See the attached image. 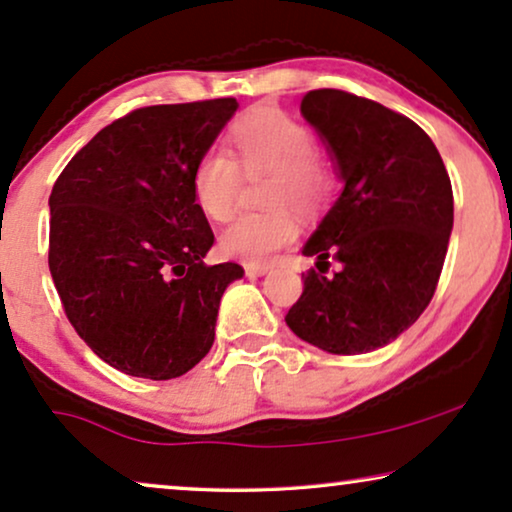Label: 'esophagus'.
<instances>
[{"instance_id": "1", "label": "esophagus", "mask_w": 512, "mask_h": 512, "mask_svg": "<svg viewBox=\"0 0 512 512\" xmlns=\"http://www.w3.org/2000/svg\"><path fill=\"white\" fill-rule=\"evenodd\" d=\"M244 272H247V277H263L270 272V265L265 263H247L244 265Z\"/></svg>"}]
</instances>
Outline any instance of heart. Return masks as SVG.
Returning a JSON list of instances; mask_svg holds the SVG:
<instances>
[{
	"mask_svg": "<svg viewBox=\"0 0 512 512\" xmlns=\"http://www.w3.org/2000/svg\"><path fill=\"white\" fill-rule=\"evenodd\" d=\"M233 146L249 177L270 174L265 202L275 209L237 216L219 235V249L237 261L263 263L298 233L286 207L303 214L319 209L333 191V177L317 156L310 128L282 111L261 109L249 114L235 125ZM239 166L223 149H209L195 163L193 198L207 219L226 221L233 214L242 186Z\"/></svg>",
	"mask_w": 512,
	"mask_h": 512,
	"instance_id": "1",
	"label": "heart"
}]
</instances>
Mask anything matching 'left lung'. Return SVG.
<instances>
[{
	"label": "left lung",
	"instance_id": "obj_1",
	"mask_svg": "<svg viewBox=\"0 0 512 512\" xmlns=\"http://www.w3.org/2000/svg\"><path fill=\"white\" fill-rule=\"evenodd\" d=\"M300 114L317 130L342 191L303 256L317 258L286 314L328 354L375 352L431 303L450 244L454 200L431 137L396 111L345 90H310ZM341 270L326 276L327 258Z\"/></svg>",
	"mask_w": 512,
	"mask_h": 512
}]
</instances>
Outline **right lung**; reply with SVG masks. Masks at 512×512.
Masks as SVG:
<instances>
[{
  "label": "right lung",
  "instance_id": "obj_1",
  "mask_svg": "<svg viewBox=\"0 0 512 512\" xmlns=\"http://www.w3.org/2000/svg\"><path fill=\"white\" fill-rule=\"evenodd\" d=\"M240 104H158L102 128L55 181L48 268L83 342L111 368L172 380L214 345L223 291L244 270L214 244L193 170Z\"/></svg>",
  "mask_w": 512,
  "mask_h": 512
}]
</instances>
